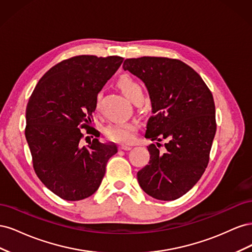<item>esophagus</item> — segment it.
Segmentation results:
<instances>
[{
    "label": "esophagus",
    "mask_w": 252,
    "mask_h": 252,
    "mask_svg": "<svg viewBox=\"0 0 252 252\" xmlns=\"http://www.w3.org/2000/svg\"><path fill=\"white\" fill-rule=\"evenodd\" d=\"M119 148L121 150H130L132 148V146H130V145H125V144H121Z\"/></svg>",
    "instance_id": "obj_1"
}]
</instances>
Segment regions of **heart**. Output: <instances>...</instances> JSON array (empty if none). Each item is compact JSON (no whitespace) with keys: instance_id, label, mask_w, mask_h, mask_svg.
<instances>
[{"instance_id":"1","label":"heart","mask_w":252,"mask_h":252,"mask_svg":"<svg viewBox=\"0 0 252 252\" xmlns=\"http://www.w3.org/2000/svg\"><path fill=\"white\" fill-rule=\"evenodd\" d=\"M118 86L129 100L132 103L139 98H143V88L138 81H135L130 75H122L118 80ZM101 101V94H96L95 108H98ZM138 129L136 122H127V123H114L105 128V134L107 138L114 142L128 143L134 138V133Z\"/></svg>"}]
</instances>
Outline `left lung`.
<instances>
[{
	"mask_svg": "<svg viewBox=\"0 0 252 252\" xmlns=\"http://www.w3.org/2000/svg\"><path fill=\"white\" fill-rule=\"evenodd\" d=\"M123 69L138 77L149 93L152 116L145 138L167 140L164 152L155 144L147 147L150 159L136 173L139 184L157 200H177L196 184L208 165L217 130L213 96L200 75L180 60L127 59Z\"/></svg>",
	"mask_w": 252,
	"mask_h": 252,
	"instance_id": "left-lung-1",
	"label": "left lung"
}]
</instances>
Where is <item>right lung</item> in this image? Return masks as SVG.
Wrapping results in <instances>:
<instances>
[{"mask_svg":"<svg viewBox=\"0 0 252 252\" xmlns=\"http://www.w3.org/2000/svg\"><path fill=\"white\" fill-rule=\"evenodd\" d=\"M123 58L79 56L63 61L37 83L26 107L25 136L33 168L50 191L80 201L100 187L106 164L118 152L114 143L94 139L82 146L80 128L89 129L95 97Z\"/></svg>","mask_w":252,"mask_h":252,"instance_id":"obj_1","label":"right lung"}]
</instances>
